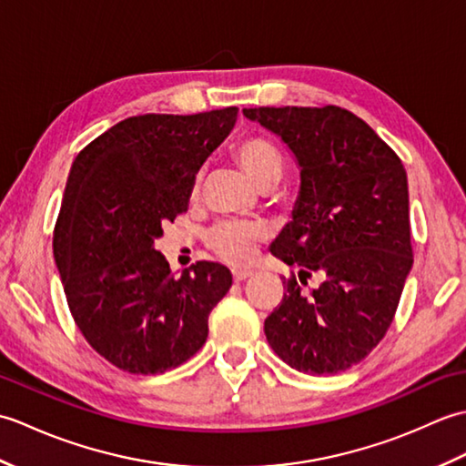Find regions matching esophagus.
<instances>
[{
    "mask_svg": "<svg viewBox=\"0 0 466 466\" xmlns=\"http://www.w3.org/2000/svg\"><path fill=\"white\" fill-rule=\"evenodd\" d=\"M252 274H254V272L248 270V268H234V270H232L234 282H242V280H246V279H250Z\"/></svg>",
    "mask_w": 466,
    "mask_h": 466,
    "instance_id": "esophagus-1",
    "label": "esophagus"
}]
</instances>
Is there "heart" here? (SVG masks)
<instances>
[{
	"instance_id": "1",
	"label": "heart",
	"mask_w": 466,
	"mask_h": 466,
	"mask_svg": "<svg viewBox=\"0 0 466 466\" xmlns=\"http://www.w3.org/2000/svg\"><path fill=\"white\" fill-rule=\"evenodd\" d=\"M234 157L260 190H270L282 180V156L266 137H244L234 146ZM264 238L266 234L258 224L222 222L208 232L206 242L218 258L230 264H250Z\"/></svg>"
}]
</instances>
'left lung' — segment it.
I'll return each mask as SVG.
<instances>
[{"label":"left lung","instance_id":"obj_1","mask_svg":"<svg viewBox=\"0 0 466 466\" xmlns=\"http://www.w3.org/2000/svg\"><path fill=\"white\" fill-rule=\"evenodd\" d=\"M300 166L292 222L270 252L284 279L266 340L292 369L336 374L369 356L392 324L412 268L409 184L400 157L339 106L248 107ZM312 273L321 284L308 289Z\"/></svg>","mask_w":466,"mask_h":466}]
</instances>
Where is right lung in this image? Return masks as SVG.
<instances>
[{
	"label": "right lung",
	"instance_id": "add662e5",
	"mask_svg": "<svg viewBox=\"0 0 466 466\" xmlns=\"http://www.w3.org/2000/svg\"><path fill=\"white\" fill-rule=\"evenodd\" d=\"M238 107L122 120L76 156L54 230V258L77 329L120 370L157 374L202 349L208 316L232 286L218 262L174 276L154 248L186 212L196 174Z\"/></svg>",
	"mask_w": 466,
	"mask_h": 466
}]
</instances>
